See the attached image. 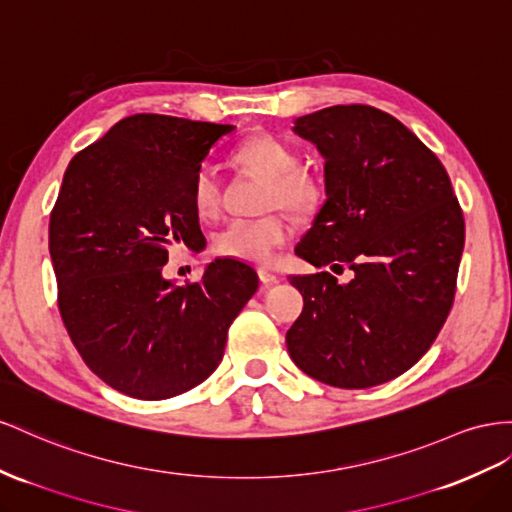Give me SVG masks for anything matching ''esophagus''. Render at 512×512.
Here are the masks:
<instances>
[{
    "label": "esophagus",
    "instance_id": "obj_1",
    "mask_svg": "<svg viewBox=\"0 0 512 512\" xmlns=\"http://www.w3.org/2000/svg\"><path fill=\"white\" fill-rule=\"evenodd\" d=\"M258 278H260V282L262 284H275V282H278L280 278H278V275H275L273 271H269V269H258Z\"/></svg>",
    "mask_w": 512,
    "mask_h": 512
}]
</instances>
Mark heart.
I'll list each match as a JSON object with an SVG mask.
<instances>
[{
	"label": "heart",
	"instance_id": "heart-1",
	"mask_svg": "<svg viewBox=\"0 0 512 512\" xmlns=\"http://www.w3.org/2000/svg\"><path fill=\"white\" fill-rule=\"evenodd\" d=\"M234 161L267 178V185L262 189L265 209L286 206L290 211L310 213L321 204V181L310 170L301 168L297 148L278 137H250L234 150ZM189 196L193 211L204 222H213L222 213V181L209 165H200L193 174ZM293 232V222L280 211L254 219H232L213 237V252L250 265H271Z\"/></svg>",
	"mask_w": 512,
	"mask_h": 512
}]
</instances>
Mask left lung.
I'll list each match as a JSON object with an SVG mask.
<instances>
[{"label":"left lung","instance_id":"obj_1","mask_svg":"<svg viewBox=\"0 0 512 512\" xmlns=\"http://www.w3.org/2000/svg\"><path fill=\"white\" fill-rule=\"evenodd\" d=\"M325 159V204L295 254L329 271L290 275L303 312L286 331L293 362L316 381L364 390L403 375L431 349L457 288L465 243L441 161L403 122L370 105L295 120Z\"/></svg>","mask_w":512,"mask_h":512}]
</instances>
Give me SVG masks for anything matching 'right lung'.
<instances>
[{"mask_svg": "<svg viewBox=\"0 0 512 512\" xmlns=\"http://www.w3.org/2000/svg\"><path fill=\"white\" fill-rule=\"evenodd\" d=\"M232 129L135 114L64 172L49 222L60 314L88 368L122 394L163 400L196 388L258 290L256 271L232 258L185 286L161 273L172 245H204L191 181Z\"/></svg>", "mask_w": 512, "mask_h": 512, "instance_id": "add662e5", "label": "right lung"}]
</instances>
